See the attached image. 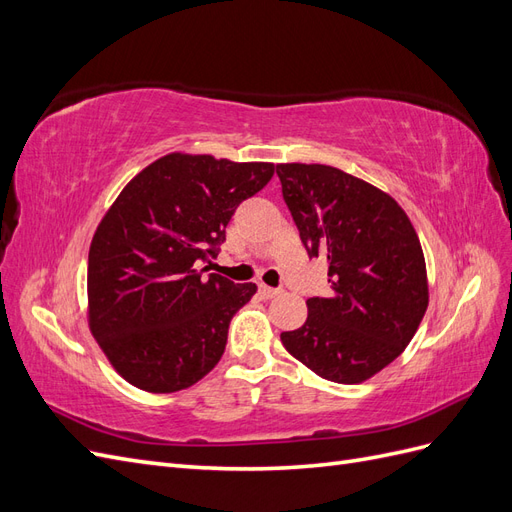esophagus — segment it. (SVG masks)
<instances>
[{
	"label": "esophagus",
	"instance_id": "esophagus-1",
	"mask_svg": "<svg viewBox=\"0 0 512 512\" xmlns=\"http://www.w3.org/2000/svg\"><path fill=\"white\" fill-rule=\"evenodd\" d=\"M258 292H260V297H262V299H273V297H277V294H280V290H277V288H271V286H265V284H260Z\"/></svg>",
	"mask_w": 512,
	"mask_h": 512
}]
</instances>
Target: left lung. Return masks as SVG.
I'll use <instances>...</instances> for the list:
<instances>
[{
    "label": "left lung",
    "mask_w": 512,
    "mask_h": 512,
    "mask_svg": "<svg viewBox=\"0 0 512 512\" xmlns=\"http://www.w3.org/2000/svg\"><path fill=\"white\" fill-rule=\"evenodd\" d=\"M309 258L329 262L331 297L307 299L284 348L324 380L359 384L406 350L429 305L416 230L397 200L327 164H277Z\"/></svg>",
    "instance_id": "1"
}]
</instances>
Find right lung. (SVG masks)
I'll return each mask as SVG.
<instances>
[{
  "mask_svg": "<svg viewBox=\"0 0 512 512\" xmlns=\"http://www.w3.org/2000/svg\"><path fill=\"white\" fill-rule=\"evenodd\" d=\"M273 170L271 162L175 151L145 166L104 213L89 245L87 322L136 389L183 391L222 359L228 324L256 284L198 267Z\"/></svg>",
  "mask_w": 512,
  "mask_h": 512,
  "instance_id": "obj_1",
  "label": "right lung"
}]
</instances>
